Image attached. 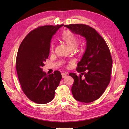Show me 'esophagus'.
Segmentation results:
<instances>
[{
    "label": "esophagus",
    "mask_w": 129,
    "mask_h": 129,
    "mask_svg": "<svg viewBox=\"0 0 129 129\" xmlns=\"http://www.w3.org/2000/svg\"><path fill=\"white\" fill-rule=\"evenodd\" d=\"M62 78H65V77H66L67 76V74L66 73H62Z\"/></svg>",
    "instance_id": "esophagus-1"
}]
</instances>
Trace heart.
Masks as SVG:
<instances>
[{
	"instance_id": "1",
	"label": "heart",
	"mask_w": 129,
	"mask_h": 129,
	"mask_svg": "<svg viewBox=\"0 0 129 129\" xmlns=\"http://www.w3.org/2000/svg\"><path fill=\"white\" fill-rule=\"evenodd\" d=\"M61 39L66 44L68 48L73 51H76L78 50H81L83 47V42H78V38L76 35L73 31L70 30H65L61 36ZM51 51H54V46H51Z\"/></svg>"
}]
</instances>
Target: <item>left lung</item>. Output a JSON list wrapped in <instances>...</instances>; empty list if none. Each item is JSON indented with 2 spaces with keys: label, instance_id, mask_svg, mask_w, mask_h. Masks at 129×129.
<instances>
[{
  "label": "left lung",
  "instance_id": "left-lung-1",
  "mask_svg": "<svg viewBox=\"0 0 129 129\" xmlns=\"http://www.w3.org/2000/svg\"><path fill=\"white\" fill-rule=\"evenodd\" d=\"M64 26L86 40L85 52L76 68L80 74H69L74 80L73 96L80 102H92L103 94L110 81L113 59L110 50L103 38L89 25L75 24Z\"/></svg>",
  "mask_w": 129,
  "mask_h": 129
}]
</instances>
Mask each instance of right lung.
Returning a JSON list of instances; mask_svg holds the SVG:
<instances>
[{
	"label": "right lung",
	"mask_w": 129,
	"mask_h": 129,
	"mask_svg": "<svg viewBox=\"0 0 129 129\" xmlns=\"http://www.w3.org/2000/svg\"><path fill=\"white\" fill-rule=\"evenodd\" d=\"M63 25L39 26L21 43L16 59V69L21 88L33 102L44 104L53 99L62 76L58 70L47 75L42 67L50 53L51 38Z\"/></svg>",
	"instance_id": "add662e5"
}]
</instances>
